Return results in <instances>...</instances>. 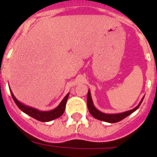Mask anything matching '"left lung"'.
Instances as JSON below:
<instances>
[{"label":"left lung","instance_id":"obj_1","mask_svg":"<svg viewBox=\"0 0 157 157\" xmlns=\"http://www.w3.org/2000/svg\"><path fill=\"white\" fill-rule=\"evenodd\" d=\"M143 100H144V98H143V99L141 100V102L139 103V104L136 107H134V109L129 110V111H127V112H122V113H117V114H107V113H103V112L98 111V110L94 106L92 98H91L90 91L89 90L88 94H87V107H88L90 113L94 118H96V119L99 120V121H103L108 122V123H116V122L120 121H121V120H123L124 118L127 117L129 115L133 113L134 111H136V110L139 107V106H140V104L142 103Z\"/></svg>","mask_w":157,"mask_h":157}]
</instances>
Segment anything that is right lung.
Segmentation results:
<instances>
[{"mask_svg":"<svg viewBox=\"0 0 157 157\" xmlns=\"http://www.w3.org/2000/svg\"><path fill=\"white\" fill-rule=\"evenodd\" d=\"M10 92L13 101L15 102V103L17 104L19 109L22 110L24 113L28 114V116L35 118L36 120H37L39 121L43 122L50 121H53V120L57 119L59 117H61L62 115L63 114L65 107H66L67 100L69 96V94H67L56 108H54V109L51 110V111H48V112H42V111H39V110L36 109V108H33V107H28V106L23 104L19 101H18V99L14 97L13 94L12 93V91L10 90Z\"/></svg>","mask_w":157,"mask_h":157,"instance_id":"right-lung-1","label":"right lung"}]
</instances>
